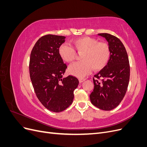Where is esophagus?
Masks as SVG:
<instances>
[{
    "label": "esophagus",
    "mask_w": 147,
    "mask_h": 147,
    "mask_svg": "<svg viewBox=\"0 0 147 147\" xmlns=\"http://www.w3.org/2000/svg\"><path fill=\"white\" fill-rule=\"evenodd\" d=\"M78 80H79V82L80 83H82L84 81L86 80V78H79Z\"/></svg>",
    "instance_id": "esophagus-1"
}]
</instances>
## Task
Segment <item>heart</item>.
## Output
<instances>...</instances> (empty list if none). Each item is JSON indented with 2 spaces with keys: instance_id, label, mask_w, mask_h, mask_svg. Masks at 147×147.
<instances>
[{
  "instance_id": "obj_1",
  "label": "heart",
  "mask_w": 147,
  "mask_h": 147,
  "mask_svg": "<svg viewBox=\"0 0 147 147\" xmlns=\"http://www.w3.org/2000/svg\"><path fill=\"white\" fill-rule=\"evenodd\" d=\"M72 48L67 44H62L59 47L58 53L61 58L66 63H70L75 59V51L80 55L82 61L74 63L69 67V72L77 77H83L93 69L99 70L107 64L110 56L108 45L98 42L97 40L83 37L75 38L71 42Z\"/></svg>"
}]
</instances>
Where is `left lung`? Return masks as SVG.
I'll list each match as a JSON object with an SVG mask.
<instances>
[{
  "mask_svg": "<svg viewBox=\"0 0 147 147\" xmlns=\"http://www.w3.org/2000/svg\"><path fill=\"white\" fill-rule=\"evenodd\" d=\"M108 42L110 51L107 64L96 78L93 79L94 90L90 95L92 104L101 110H111L119 104L125 95L130 76V67L126 48L121 40L107 33L98 34Z\"/></svg>",
  "mask_w": 147,
  "mask_h": 147,
  "instance_id": "8db88e82",
  "label": "left lung"
}]
</instances>
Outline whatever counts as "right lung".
I'll use <instances>...</instances> for the list:
<instances>
[{
    "label": "right lung",
    "instance_id": "obj_1",
    "mask_svg": "<svg viewBox=\"0 0 147 147\" xmlns=\"http://www.w3.org/2000/svg\"><path fill=\"white\" fill-rule=\"evenodd\" d=\"M65 37L47 35L40 38L30 56L29 74L37 98L46 109L61 112L72 103L78 80L64 77L67 65L58 53Z\"/></svg>",
    "mask_w": 147,
    "mask_h": 147
}]
</instances>
